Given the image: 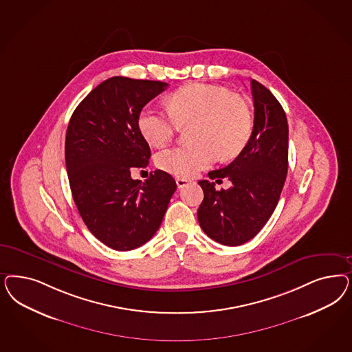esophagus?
I'll return each mask as SVG.
<instances>
[{
	"instance_id": "34e87169",
	"label": "esophagus",
	"mask_w": 352,
	"mask_h": 352,
	"mask_svg": "<svg viewBox=\"0 0 352 352\" xmlns=\"http://www.w3.org/2000/svg\"><path fill=\"white\" fill-rule=\"evenodd\" d=\"M189 182H190L189 179H185V177H176V184H177V186H179V188H184V186H186Z\"/></svg>"
}]
</instances>
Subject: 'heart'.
<instances>
[{
    "label": "heart",
    "mask_w": 352,
    "mask_h": 352,
    "mask_svg": "<svg viewBox=\"0 0 352 352\" xmlns=\"http://www.w3.org/2000/svg\"><path fill=\"white\" fill-rule=\"evenodd\" d=\"M168 113L146 106L137 118L141 135L160 148L170 142L179 126L189 128L192 144L166 148L155 163L160 170L177 176H193L216 158H236L249 142L252 116L248 102L224 87L193 82L167 98Z\"/></svg>",
    "instance_id": "1"
}]
</instances>
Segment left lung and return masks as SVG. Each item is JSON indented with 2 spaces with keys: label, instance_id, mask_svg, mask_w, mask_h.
Segmentation results:
<instances>
[{
  "label": "left lung",
  "instance_id": "left-lung-1",
  "mask_svg": "<svg viewBox=\"0 0 352 352\" xmlns=\"http://www.w3.org/2000/svg\"><path fill=\"white\" fill-rule=\"evenodd\" d=\"M254 128L249 142L227 167L208 172L211 180L232 182L228 190L201 180L204 198L198 221L204 233L226 246L254 239L272 216L287 175L289 126L284 109L263 84L251 80Z\"/></svg>",
  "mask_w": 352,
  "mask_h": 352
}]
</instances>
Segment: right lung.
Returning <instances> with one entry per match:
<instances>
[{
    "instance_id": "obj_1",
    "label": "right lung",
    "mask_w": 352,
    "mask_h": 352,
    "mask_svg": "<svg viewBox=\"0 0 352 352\" xmlns=\"http://www.w3.org/2000/svg\"><path fill=\"white\" fill-rule=\"evenodd\" d=\"M167 87L113 76L80 102L68 123L65 157L72 198L91 234L118 251L153 239L176 190L164 170H154L145 182L131 177L151 155L138 113Z\"/></svg>"
}]
</instances>
